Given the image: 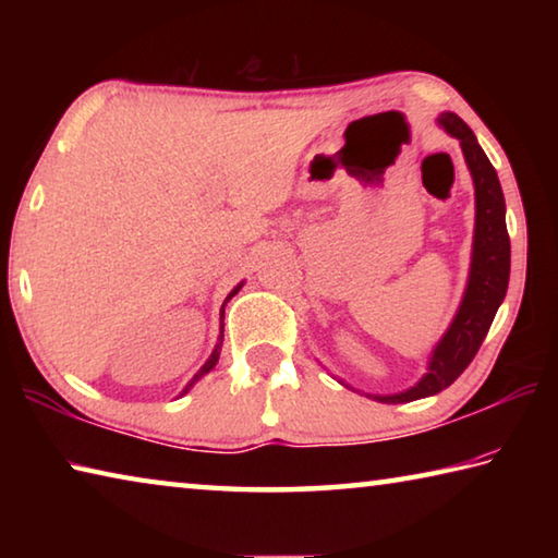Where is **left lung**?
Returning a JSON list of instances; mask_svg holds the SVG:
<instances>
[{
    "label": "left lung",
    "instance_id": "1",
    "mask_svg": "<svg viewBox=\"0 0 558 558\" xmlns=\"http://www.w3.org/2000/svg\"><path fill=\"white\" fill-rule=\"evenodd\" d=\"M438 125L460 140L472 184H475V239H472L470 278L448 332L433 349L426 376L401 393L374 396L381 403H409L448 389L475 359L507 295L509 233L505 223V194L495 167L489 165L483 147L477 145V137L456 112H442Z\"/></svg>",
    "mask_w": 558,
    "mask_h": 558
}]
</instances>
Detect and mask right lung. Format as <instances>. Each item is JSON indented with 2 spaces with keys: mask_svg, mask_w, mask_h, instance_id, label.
Returning a JSON list of instances; mask_svg holds the SVG:
<instances>
[{
  "mask_svg": "<svg viewBox=\"0 0 558 558\" xmlns=\"http://www.w3.org/2000/svg\"><path fill=\"white\" fill-rule=\"evenodd\" d=\"M241 286H243V282H241ZM241 286H235V288H233V290H231V295H229V298H226V302H229V300H231V298H233V295H235V292H239V290H241ZM226 302H223V305H221V317H223V307H226ZM221 342H223V325H221V335H219V344H216V347H214V352H211V356H209V359H206V364H204V366H202V369H199V372H196V374H194V379H192V381H189V384H186V389H184V391H182V393H186V391H189V389H192V386H194V384H196V381H199V379H202V376H204V374H209V372H211V369H214V366H216V362H219V354H221Z\"/></svg>",
  "mask_w": 558,
  "mask_h": 558,
  "instance_id": "add662e5",
  "label": "right lung"
}]
</instances>
